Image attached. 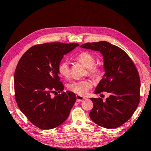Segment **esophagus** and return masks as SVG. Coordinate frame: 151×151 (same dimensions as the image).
<instances>
[{"mask_svg": "<svg viewBox=\"0 0 151 151\" xmlns=\"http://www.w3.org/2000/svg\"><path fill=\"white\" fill-rule=\"evenodd\" d=\"M76 98H77V101H78V102L81 101H83V99H85V97H83V96H79V95H77L76 96Z\"/></svg>", "mask_w": 151, "mask_h": 151, "instance_id": "34e87169", "label": "esophagus"}]
</instances>
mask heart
Segmentation results:
<instances>
[{"instance_id":"1","label":"heart","mask_w":151,"mask_h":151,"mask_svg":"<svg viewBox=\"0 0 151 151\" xmlns=\"http://www.w3.org/2000/svg\"><path fill=\"white\" fill-rule=\"evenodd\" d=\"M76 61L81 63L87 69L88 75L93 78H98L101 72V68L98 65H96V59L94 56L87 52H83L76 57ZM58 72L65 79L69 78L70 70L68 63L66 61H63L58 66ZM92 84L89 80L73 81L68 85V89L70 91L83 96L86 94L89 88H91Z\"/></svg>"}]
</instances>
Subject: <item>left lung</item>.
<instances>
[{
  "label": "left lung",
  "instance_id": "1",
  "mask_svg": "<svg viewBox=\"0 0 151 151\" xmlns=\"http://www.w3.org/2000/svg\"><path fill=\"white\" fill-rule=\"evenodd\" d=\"M81 47L102 53L105 73L94 93L109 95L105 101L90 98V119L104 128L122 126L131 118L140 101V79L134 63L124 50L109 42H87Z\"/></svg>",
  "mask_w": 151,
  "mask_h": 151
}]
</instances>
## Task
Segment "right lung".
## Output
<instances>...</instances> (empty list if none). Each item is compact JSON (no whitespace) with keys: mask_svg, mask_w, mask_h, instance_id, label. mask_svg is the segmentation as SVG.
Returning a JSON list of instances; mask_svg holds the SVG:
<instances>
[{"mask_svg":"<svg viewBox=\"0 0 151 151\" xmlns=\"http://www.w3.org/2000/svg\"><path fill=\"white\" fill-rule=\"evenodd\" d=\"M78 46L61 42L36 45L19 60L14 75L16 102L29 121L39 129H52L61 125L74 105V93L62 92L64 85L60 81L58 66L64 55Z\"/></svg>","mask_w":151,"mask_h":151,"instance_id":"1","label":"right lung"}]
</instances>
